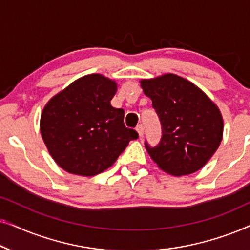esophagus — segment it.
Instances as JSON below:
<instances>
[{
  "label": "esophagus",
  "mask_w": 250,
  "mask_h": 250,
  "mask_svg": "<svg viewBox=\"0 0 250 250\" xmlns=\"http://www.w3.org/2000/svg\"><path fill=\"white\" fill-rule=\"evenodd\" d=\"M136 132H138V134H139L140 138H142L143 133H145V128H143V125L142 124H140V125L136 126Z\"/></svg>",
  "instance_id": "34e87169"
}]
</instances>
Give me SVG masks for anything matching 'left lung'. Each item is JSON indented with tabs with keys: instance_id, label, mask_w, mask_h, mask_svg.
<instances>
[{
	"instance_id": "8db88e82",
	"label": "left lung",
	"mask_w": 250,
	"mask_h": 250,
	"mask_svg": "<svg viewBox=\"0 0 250 250\" xmlns=\"http://www.w3.org/2000/svg\"><path fill=\"white\" fill-rule=\"evenodd\" d=\"M162 123V141L146 151L157 166L174 176L192 174L206 165L223 138L220 109L197 85L175 74L141 80Z\"/></svg>"
}]
</instances>
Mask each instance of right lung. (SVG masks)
I'll list each match as a JSON object with an SVG mask.
<instances>
[{
  "instance_id": "add662e5",
  "label": "right lung",
  "mask_w": 250,
  "mask_h": 250,
  "mask_svg": "<svg viewBox=\"0 0 250 250\" xmlns=\"http://www.w3.org/2000/svg\"><path fill=\"white\" fill-rule=\"evenodd\" d=\"M117 83L100 74L78 78L51 98L40 129L54 162L68 173L93 176L112 166L131 140L124 110L110 104Z\"/></svg>"
}]
</instances>
